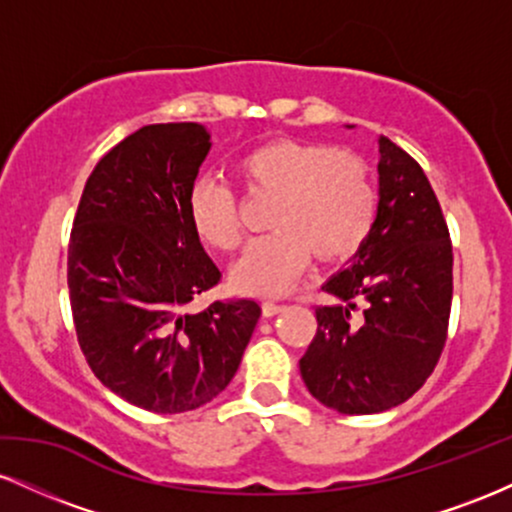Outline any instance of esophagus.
I'll use <instances>...</instances> for the list:
<instances>
[{"label": "esophagus", "instance_id": "34e87169", "mask_svg": "<svg viewBox=\"0 0 512 512\" xmlns=\"http://www.w3.org/2000/svg\"><path fill=\"white\" fill-rule=\"evenodd\" d=\"M281 310H284V305H281V303H274V301H264V303H262V315H264V317L279 315Z\"/></svg>", "mask_w": 512, "mask_h": 512}]
</instances>
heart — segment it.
<instances>
[{"label": "heart", "mask_w": 512, "mask_h": 512, "mask_svg": "<svg viewBox=\"0 0 512 512\" xmlns=\"http://www.w3.org/2000/svg\"><path fill=\"white\" fill-rule=\"evenodd\" d=\"M250 190L272 192L269 236L252 240L231 267V284L250 296L293 289L313 255L339 262L363 248L378 219V185L368 163L334 146L279 139L257 146L238 163ZM187 216L202 243L233 250L240 243L236 192L204 175L187 197Z\"/></svg>", "instance_id": "1"}]
</instances>
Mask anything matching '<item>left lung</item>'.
Returning <instances> with one entry per match:
<instances>
[{"mask_svg": "<svg viewBox=\"0 0 512 512\" xmlns=\"http://www.w3.org/2000/svg\"><path fill=\"white\" fill-rule=\"evenodd\" d=\"M378 219L317 305V332L301 375L339 414H378L407 399L436 368L448 337L452 245L419 163L378 137Z\"/></svg>", "mask_w": 512, "mask_h": 512, "instance_id": "obj_1", "label": "left lung"}]
</instances>
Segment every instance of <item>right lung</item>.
I'll use <instances>...</instances> for the list:
<instances>
[{"mask_svg": "<svg viewBox=\"0 0 512 512\" xmlns=\"http://www.w3.org/2000/svg\"><path fill=\"white\" fill-rule=\"evenodd\" d=\"M209 149L197 122L129 134L86 180L69 238V303L88 366L117 397L156 414L221 395L262 313L248 298L185 310L221 279L187 216Z\"/></svg>", "mask_w": 512, "mask_h": 512, "instance_id": "add662e5", "label": "right lung"}]
</instances>
